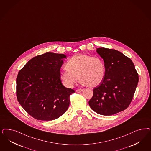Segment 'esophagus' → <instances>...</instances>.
I'll return each mask as SVG.
<instances>
[{"instance_id": "34e87169", "label": "esophagus", "mask_w": 151, "mask_h": 151, "mask_svg": "<svg viewBox=\"0 0 151 151\" xmlns=\"http://www.w3.org/2000/svg\"><path fill=\"white\" fill-rule=\"evenodd\" d=\"M83 89L82 88H78V89H77L76 90V91L77 92V93H80V92H81V91H83Z\"/></svg>"}]
</instances>
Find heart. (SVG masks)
Masks as SVG:
<instances>
[{"mask_svg": "<svg viewBox=\"0 0 151 151\" xmlns=\"http://www.w3.org/2000/svg\"><path fill=\"white\" fill-rule=\"evenodd\" d=\"M66 70L60 73L63 85L71 88L78 80L90 88L99 85L104 80L106 68L104 60L98 56L76 54L71 57L65 65Z\"/></svg>", "mask_w": 151, "mask_h": 151, "instance_id": "1", "label": "heart"}]
</instances>
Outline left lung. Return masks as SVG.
<instances>
[{"label": "left lung", "mask_w": 151, "mask_h": 151, "mask_svg": "<svg viewBox=\"0 0 151 151\" xmlns=\"http://www.w3.org/2000/svg\"><path fill=\"white\" fill-rule=\"evenodd\" d=\"M96 51L104 60L106 73L102 83L93 88L88 104L99 114H115L130 105L138 83V74L130 58L119 51L103 47Z\"/></svg>", "instance_id": "1"}]
</instances>
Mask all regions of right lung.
Instances as JSON below:
<instances>
[{
	"mask_svg": "<svg viewBox=\"0 0 151 151\" xmlns=\"http://www.w3.org/2000/svg\"><path fill=\"white\" fill-rule=\"evenodd\" d=\"M63 54L47 52L31 59L19 70L16 79L19 103L33 118L49 121L63 115L75 93L60 78Z\"/></svg>",
	"mask_w": 151,
	"mask_h": 151,
	"instance_id": "1",
	"label": "right lung"
}]
</instances>
